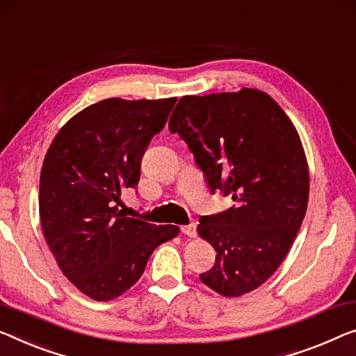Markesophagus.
<instances>
[{
    "label": "esophagus",
    "instance_id": "1",
    "mask_svg": "<svg viewBox=\"0 0 356 356\" xmlns=\"http://www.w3.org/2000/svg\"><path fill=\"white\" fill-rule=\"evenodd\" d=\"M182 233L184 235H187V236H190V238H193V236H196V224H188V225H184L182 229Z\"/></svg>",
    "mask_w": 356,
    "mask_h": 356
}]
</instances>
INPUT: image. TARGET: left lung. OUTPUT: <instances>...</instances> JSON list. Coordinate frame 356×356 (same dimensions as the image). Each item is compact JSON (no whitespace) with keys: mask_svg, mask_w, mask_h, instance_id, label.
I'll use <instances>...</instances> for the list:
<instances>
[{"mask_svg":"<svg viewBox=\"0 0 356 356\" xmlns=\"http://www.w3.org/2000/svg\"><path fill=\"white\" fill-rule=\"evenodd\" d=\"M169 131L188 145L211 192L236 203L201 216L198 233L217 256L200 280L225 297L259 288L293 246L309 203V168L296 127L268 94L245 88L185 95Z\"/></svg>","mask_w":356,"mask_h":356,"instance_id":"obj_1","label":"left lung"}]
</instances>
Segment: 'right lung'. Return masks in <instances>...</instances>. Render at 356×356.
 <instances>
[{
	"mask_svg": "<svg viewBox=\"0 0 356 356\" xmlns=\"http://www.w3.org/2000/svg\"><path fill=\"white\" fill-rule=\"evenodd\" d=\"M176 97L105 99L57 132L40 177V219L63 275L83 294L110 300L137 283L152 252L176 225L126 217L121 192L136 188L142 156L166 124Z\"/></svg>",
	"mask_w": 356,
	"mask_h": 356,
	"instance_id": "right-lung-1",
	"label": "right lung"
}]
</instances>
